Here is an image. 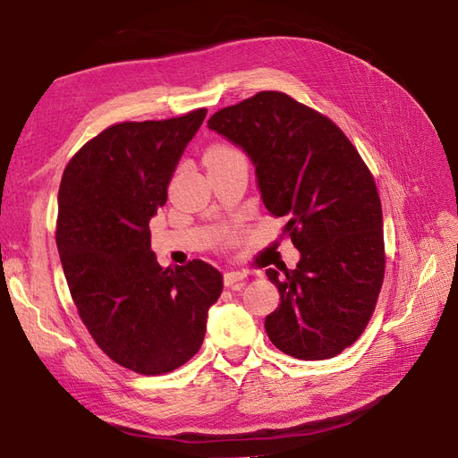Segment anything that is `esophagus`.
<instances>
[{
	"label": "esophagus",
	"mask_w": 458,
	"mask_h": 458,
	"mask_svg": "<svg viewBox=\"0 0 458 458\" xmlns=\"http://www.w3.org/2000/svg\"><path fill=\"white\" fill-rule=\"evenodd\" d=\"M242 279H244V273L242 271H227L225 275H224V283H225V286H229V288H237L241 283H242Z\"/></svg>",
	"instance_id": "obj_1"
}]
</instances>
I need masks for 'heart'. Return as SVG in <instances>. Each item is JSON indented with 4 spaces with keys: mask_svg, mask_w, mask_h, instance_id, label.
<instances>
[{
    "mask_svg": "<svg viewBox=\"0 0 458 458\" xmlns=\"http://www.w3.org/2000/svg\"><path fill=\"white\" fill-rule=\"evenodd\" d=\"M224 152H231V148H227V147H214V148L208 150V155H206V157H212V155H224Z\"/></svg>",
    "mask_w": 458,
    "mask_h": 458,
    "instance_id": "b5f03b06",
    "label": "heart"
}]
</instances>
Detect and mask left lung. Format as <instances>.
I'll use <instances>...</instances> for the list:
<instances>
[{
  "mask_svg": "<svg viewBox=\"0 0 458 458\" xmlns=\"http://www.w3.org/2000/svg\"><path fill=\"white\" fill-rule=\"evenodd\" d=\"M208 128L246 152L300 250L296 269L266 271L281 294L269 340L303 361L338 355L361 336L384 281L382 206L363 158L335 122L281 91L221 108Z\"/></svg>",
  "mask_w": 458,
  "mask_h": 458,
  "instance_id": "8db88e82",
  "label": "left lung"
}]
</instances>
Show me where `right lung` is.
Segmentation results:
<instances>
[{
	"label": "right lung",
	"instance_id": "obj_1",
	"mask_svg": "<svg viewBox=\"0 0 458 458\" xmlns=\"http://www.w3.org/2000/svg\"><path fill=\"white\" fill-rule=\"evenodd\" d=\"M206 108L122 122L81 147L59 187L57 248L80 318L118 365L147 377L172 372L204 340L224 276L202 259L162 267L148 221Z\"/></svg>",
	"mask_w": 458,
	"mask_h": 458
}]
</instances>
